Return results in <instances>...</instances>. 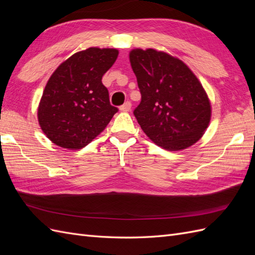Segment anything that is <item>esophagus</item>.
I'll return each mask as SVG.
<instances>
[{
    "label": "esophagus",
    "instance_id": "1",
    "mask_svg": "<svg viewBox=\"0 0 255 255\" xmlns=\"http://www.w3.org/2000/svg\"><path fill=\"white\" fill-rule=\"evenodd\" d=\"M130 106H132L130 102L127 101L125 104L120 106V111H122V112H129L130 111Z\"/></svg>",
    "mask_w": 255,
    "mask_h": 255
}]
</instances>
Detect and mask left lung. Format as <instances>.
Here are the masks:
<instances>
[{
  "mask_svg": "<svg viewBox=\"0 0 255 255\" xmlns=\"http://www.w3.org/2000/svg\"><path fill=\"white\" fill-rule=\"evenodd\" d=\"M129 61L141 94L134 115L145 135L169 151L196 143L212 114L197 76L179 58L153 49L132 50Z\"/></svg>",
  "mask_w": 255,
  "mask_h": 255,
  "instance_id": "obj_1",
  "label": "left lung"
}]
</instances>
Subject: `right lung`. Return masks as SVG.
I'll return each instance as SVG.
<instances>
[{"instance_id": "1", "label": "right lung", "mask_w": 255, "mask_h": 255, "mask_svg": "<svg viewBox=\"0 0 255 255\" xmlns=\"http://www.w3.org/2000/svg\"><path fill=\"white\" fill-rule=\"evenodd\" d=\"M118 54L116 49L89 48L73 54L53 72L38 107L40 128L53 143L82 149L118 112L102 84Z\"/></svg>"}]
</instances>
